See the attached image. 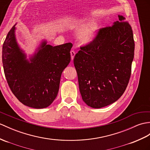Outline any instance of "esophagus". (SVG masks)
Wrapping results in <instances>:
<instances>
[{"label":"esophagus","mask_w":150,"mask_h":150,"mask_svg":"<svg viewBox=\"0 0 150 150\" xmlns=\"http://www.w3.org/2000/svg\"><path fill=\"white\" fill-rule=\"evenodd\" d=\"M70 54H71V60L73 61V60H74V56H75V51H74V50H71V51L70 52Z\"/></svg>","instance_id":"1"}]
</instances>
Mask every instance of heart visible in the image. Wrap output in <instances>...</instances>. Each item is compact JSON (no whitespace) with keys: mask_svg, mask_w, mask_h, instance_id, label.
Segmentation results:
<instances>
[{"mask_svg":"<svg viewBox=\"0 0 150 150\" xmlns=\"http://www.w3.org/2000/svg\"><path fill=\"white\" fill-rule=\"evenodd\" d=\"M83 24L81 20H78L71 25V29L82 27ZM97 30V25L95 23L89 24V25L83 28L79 34V39L83 43H89L94 40Z\"/></svg>","mask_w":150,"mask_h":150,"instance_id":"1","label":"heart"}]
</instances>
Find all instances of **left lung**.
<instances>
[{
	"label": "left lung",
	"instance_id": "8db88e82",
	"mask_svg": "<svg viewBox=\"0 0 150 150\" xmlns=\"http://www.w3.org/2000/svg\"><path fill=\"white\" fill-rule=\"evenodd\" d=\"M118 18L112 26L100 29L74 59L82 100L95 109L119 99L130 78L135 48L133 32L125 17Z\"/></svg>",
	"mask_w": 150,
	"mask_h": 150
}]
</instances>
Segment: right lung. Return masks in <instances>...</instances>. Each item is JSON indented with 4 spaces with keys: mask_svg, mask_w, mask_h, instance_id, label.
<instances>
[{
    "mask_svg": "<svg viewBox=\"0 0 150 150\" xmlns=\"http://www.w3.org/2000/svg\"><path fill=\"white\" fill-rule=\"evenodd\" d=\"M9 30L2 47L5 76L21 103L34 109L49 106L56 98L62 72L71 60L72 43L53 47L43 41L29 59L20 49L16 27Z\"/></svg>",
    "mask_w": 150,
    "mask_h": 150,
    "instance_id": "1",
    "label": "right lung"
}]
</instances>
